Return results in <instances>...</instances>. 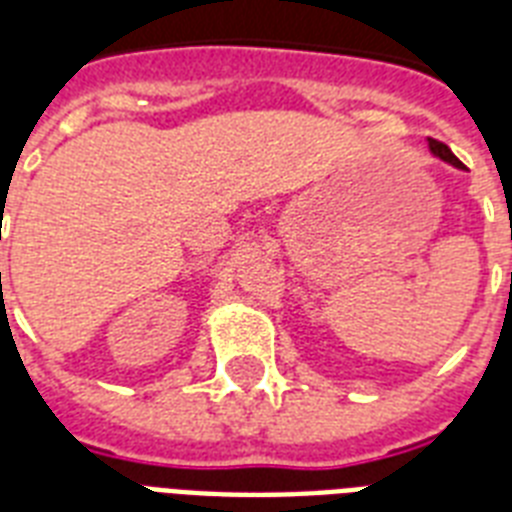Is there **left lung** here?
I'll list each match as a JSON object with an SVG mask.
<instances>
[{"instance_id": "left-lung-1", "label": "left lung", "mask_w": 512, "mask_h": 512, "mask_svg": "<svg viewBox=\"0 0 512 512\" xmlns=\"http://www.w3.org/2000/svg\"><path fill=\"white\" fill-rule=\"evenodd\" d=\"M428 146H430V154L438 156V159H441V162H449V164H454V167H462L460 159H457V156L452 154V148L444 146V143H441V140L428 138Z\"/></svg>"}]
</instances>
